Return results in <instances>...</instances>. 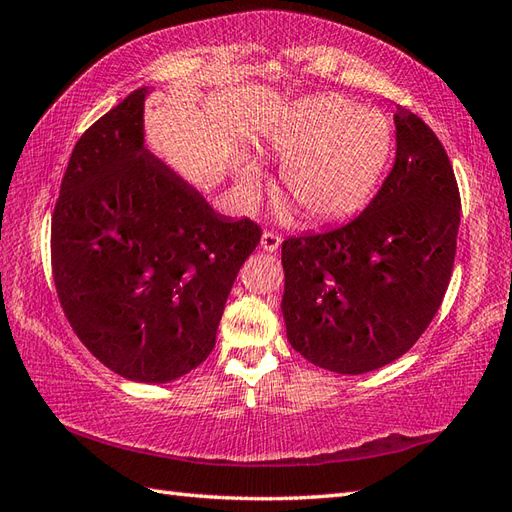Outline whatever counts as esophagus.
I'll list each match as a JSON object with an SVG mask.
<instances>
[{"label":"esophagus","mask_w":512,"mask_h":512,"mask_svg":"<svg viewBox=\"0 0 512 512\" xmlns=\"http://www.w3.org/2000/svg\"><path fill=\"white\" fill-rule=\"evenodd\" d=\"M281 244V235H277L275 231H264L262 233V248L266 250V253H273V250H277Z\"/></svg>","instance_id":"34e87169"}]
</instances>
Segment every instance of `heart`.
Instances as JSON below:
<instances>
[{"instance_id": "heart-1", "label": "heart", "mask_w": 512, "mask_h": 512, "mask_svg": "<svg viewBox=\"0 0 512 512\" xmlns=\"http://www.w3.org/2000/svg\"><path fill=\"white\" fill-rule=\"evenodd\" d=\"M284 160L279 189L308 220H336L372 193L383 171L391 129L374 110H361L341 96H312L295 107L270 138ZM255 171L244 173L253 187Z\"/></svg>"}]
</instances>
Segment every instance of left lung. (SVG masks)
Returning <instances> with one entry per match:
<instances>
[{"label": "left lung", "mask_w": 512, "mask_h": 512, "mask_svg": "<svg viewBox=\"0 0 512 512\" xmlns=\"http://www.w3.org/2000/svg\"><path fill=\"white\" fill-rule=\"evenodd\" d=\"M396 160L354 220L284 239L288 341L317 367L365 374L409 352L449 288L460 189L433 129L396 105Z\"/></svg>", "instance_id": "obj_1"}]
</instances>
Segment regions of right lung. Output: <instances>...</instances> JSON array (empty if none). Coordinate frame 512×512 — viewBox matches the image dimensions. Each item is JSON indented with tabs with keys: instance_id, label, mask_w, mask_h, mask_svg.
<instances>
[{
	"instance_id": "obj_1",
	"label": "right lung",
	"mask_w": 512,
	"mask_h": 512,
	"mask_svg": "<svg viewBox=\"0 0 512 512\" xmlns=\"http://www.w3.org/2000/svg\"><path fill=\"white\" fill-rule=\"evenodd\" d=\"M138 88L74 145L52 211L65 319L123 378L169 383L215 345L228 292L262 226L226 220L143 147Z\"/></svg>"
}]
</instances>
